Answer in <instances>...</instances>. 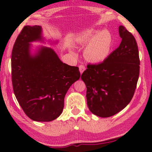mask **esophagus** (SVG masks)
Returning <instances> with one entry per match:
<instances>
[{
  "instance_id": "1",
  "label": "esophagus",
  "mask_w": 152,
  "mask_h": 152,
  "mask_svg": "<svg viewBox=\"0 0 152 152\" xmlns=\"http://www.w3.org/2000/svg\"><path fill=\"white\" fill-rule=\"evenodd\" d=\"M79 69H80V73L82 74L83 72V71L86 70V67L83 64H80V65H79Z\"/></svg>"
}]
</instances>
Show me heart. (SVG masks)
Here are the masks:
<instances>
[{"mask_svg":"<svg viewBox=\"0 0 152 152\" xmlns=\"http://www.w3.org/2000/svg\"><path fill=\"white\" fill-rule=\"evenodd\" d=\"M80 46H87L84 56L93 63L102 62L109 56L112 45V37L107 30L102 31L88 30L76 38Z\"/></svg>","mask_w":152,"mask_h":152,"instance_id":"heart-1","label":"heart"}]
</instances>
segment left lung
<instances>
[{"mask_svg":"<svg viewBox=\"0 0 152 152\" xmlns=\"http://www.w3.org/2000/svg\"><path fill=\"white\" fill-rule=\"evenodd\" d=\"M119 47L102 63L88 64L82 74L87 88V104L93 114L108 118L130 102L140 72L139 53L134 36L119 27Z\"/></svg>","mask_w":152,"mask_h":152,"instance_id":"1","label":"left lung"}]
</instances>
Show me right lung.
I'll return each instance as SVG.
<instances>
[{
  "label": "right lung",
  "instance_id": "add662e5",
  "mask_svg": "<svg viewBox=\"0 0 152 152\" xmlns=\"http://www.w3.org/2000/svg\"><path fill=\"white\" fill-rule=\"evenodd\" d=\"M40 26L26 25L12 49V81L19 105L36 121H51L61 115L71 85L79 80V68L63 63L51 48L30 54V44L41 40Z\"/></svg>",
  "mask_w": 152,
  "mask_h": 152
}]
</instances>
